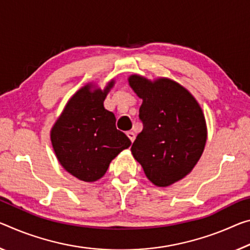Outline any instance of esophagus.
Segmentation results:
<instances>
[{"mask_svg":"<svg viewBox=\"0 0 250 250\" xmlns=\"http://www.w3.org/2000/svg\"><path fill=\"white\" fill-rule=\"evenodd\" d=\"M126 136H128V138L131 142H133L134 139H136V134H134L133 131H126Z\"/></svg>","mask_w":250,"mask_h":250,"instance_id":"1","label":"esophagus"}]
</instances>
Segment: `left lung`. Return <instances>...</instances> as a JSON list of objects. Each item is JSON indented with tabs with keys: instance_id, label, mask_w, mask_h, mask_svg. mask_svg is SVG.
Instances as JSON below:
<instances>
[{
	"instance_id": "obj_1",
	"label": "left lung",
	"mask_w": 250,
	"mask_h": 250,
	"mask_svg": "<svg viewBox=\"0 0 250 250\" xmlns=\"http://www.w3.org/2000/svg\"><path fill=\"white\" fill-rule=\"evenodd\" d=\"M142 99L139 118L144 129L131 152L148 179L168 187L191 172L207 142V125L200 104L189 91L169 78H128Z\"/></svg>"
}]
</instances>
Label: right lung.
<instances>
[{
    "mask_svg": "<svg viewBox=\"0 0 250 250\" xmlns=\"http://www.w3.org/2000/svg\"><path fill=\"white\" fill-rule=\"evenodd\" d=\"M114 79L104 89L89 82L66 102L51 129L57 159L70 175L85 182L104 176L110 162L131 141L116 128V117L104 105Z\"/></svg>",
    "mask_w": 250,
    "mask_h": 250,
    "instance_id": "obj_1",
    "label": "right lung"
}]
</instances>
